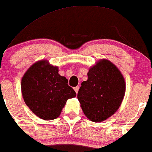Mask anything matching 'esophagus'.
<instances>
[{
    "mask_svg": "<svg viewBox=\"0 0 152 152\" xmlns=\"http://www.w3.org/2000/svg\"><path fill=\"white\" fill-rule=\"evenodd\" d=\"M79 88H80V87H78V86H77V87H74V90L75 91L76 93H77V92H78V90H79Z\"/></svg>",
    "mask_w": 152,
    "mask_h": 152,
    "instance_id": "esophagus-1",
    "label": "esophagus"
}]
</instances>
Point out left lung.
Masks as SVG:
<instances>
[{
  "mask_svg": "<svg viewBox=\"0 0 152 152\" xmlns=\"http://www.w3.org/2000/svg\"><path fill=\"white\" fill-rule=\"evenodd\" d=\"M81 84L77 99L85 116L100 122L115 114L124 98L125 82L120 71L111 62L102 60L87 73Z\"/></svg>",
  "mask_w": 152,
  "mask_h": 152,
  "instance_id": "1",
  "label": "left lung"
}]
</instances>
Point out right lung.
<instances>
[{"instance_id": "add662e5", "label": "right lung", "mask_w": 152, "mask_h": 152, "mask_svg": "<svg viewBox=\"0 0 152 152\" xmlns=\"http://www.w3.org/2000/svg\"><path fill=\"white\" fill-rule=\"evenodd\" d=\"M68 80L58 74V67L46 60L33 64L21 81L23 97L27 106L37 117L51 120L59 117L68 99L76 92Z\"/></svg>"}]
</instances>
